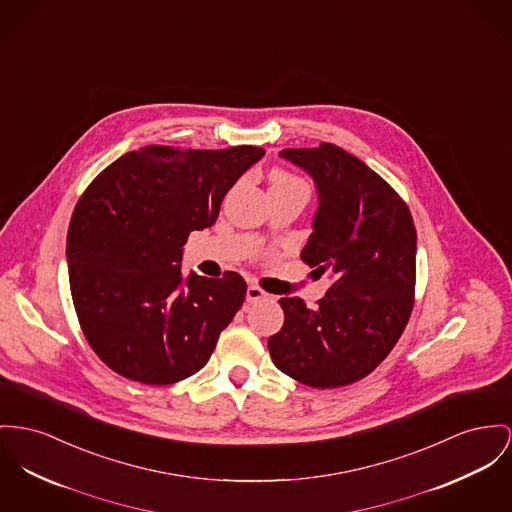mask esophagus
<instances>
[{
	"instance_id": "obj_1",
	"label": "esophagus",
	"mask_w": 512,
	"mask_h": 512,
	"mask_svg": "<svg viewBox=\"0 0 512 512\" xmlns=\"http://www.w3.org/2000/svg\"><path fill=\"white\" fill-rule=\"evenodd\" d=\"M270 295L266 291H262L258 285H248L246 289V301L248 303H256V301H262V299H268Z\"/></svg>"
}]
</instances>
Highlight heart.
<instances>
[{
    "label": "heart",
    "instance_id": "heart-1",
    "mask_svg": "<svg viewBox=\"0 0 512 512\" xmlns=\"http://www.w3.org/2000/svg\"><path fill=\"white\" fill-rule=\"evenodd\" d=\"M272 190H297V192L308 194L305 180H301L299 176H295L291 172L279 171V169H275L270 174V192Z\"/></svg>",
    "mask_w": 512,
    "mask_h": 512
}]
</instances>
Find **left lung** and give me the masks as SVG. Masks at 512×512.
Listing matches in <instances>:
<instances>
[{"label":"left lung","mask_w":512,"mask_h":512,"mask_svg":"<svg viewBox=\"0 0 512 512\" xmlns=\"http://www.w3.org/2000/svg\"><path fill=\"white\" fill-rule=\"evenodd\" d=\"M318 192L301 252L332 279L318 307L283 297V328L268 340L275 367L312 388H338L373 373L400 340L413 308L417 235L406 202L338 145L283 149Z\"/></svg>","instance_id":"8db88e82"}]
</instances>
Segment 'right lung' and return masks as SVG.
I'll return each mask as SVG.
<instances>
[{
    "label": "right lung",
    "mask_w": 512,
    "mask_h": 512,
    "mask_svg": "<svg viewBox=\"0 0 512 512\" xmlns=\"http://www.w3.org/2000/svg\"><path fill=\"white\" fill-rule=\"evenodd\" d=\"M262 147L149 145L106 167L68 231L71 299L93 351L114 373L172 384L198 373L242 307L246 281L182 275V246L217 221L221 202Z\"/></svg>",
    "instance_id": "add662e5"
}]
</instances>
